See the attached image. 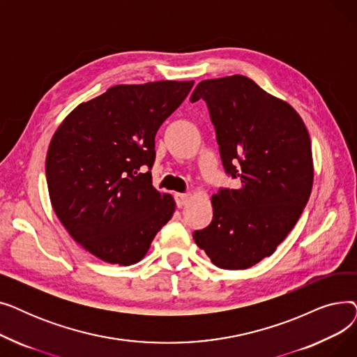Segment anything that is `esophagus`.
I'll return each instance as SVG.
<instances>
[{
	"label": "esophagus",
	"instance_id": "obj_1",
	"mask_svg": "<svg viewBox=\"0 0 357 357\" xmlns=\"http://www.w3.org/2000/svg\"><path fill=\"white\" fill-rule=\"evenodd\" d=\"M175 199H176L178 208H182L183 205H186V202H188L190 195H188V194H176V195H175Z\"/></svg>",
	"mask_w": 357,
	"mask_h": 357
}]
</instances>
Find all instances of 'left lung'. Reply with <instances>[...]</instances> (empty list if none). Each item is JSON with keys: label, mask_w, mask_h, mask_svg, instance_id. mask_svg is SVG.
I'll use <instances>...</instances> for the list:
<instances>
[{"label": "left lung", "mask_w": 357, "mask_h": 357, "mask_svg": "<svg viewBox=\"0 0 357 357\" xmlns=\"http://www.w3.org/2000/svg\"><path fill=\"white\" fill-rule=\"evenodd\" d=\"M198 100L207 102L224 171L240 188L213 195V221L194 240L215 266L248 269L276 250L308 202V130L288 102L243 75L199 82L191 102Z\"/></svg>", "instance_id": "8db88e82"}]
</instances>
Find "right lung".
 I'll use <instances>...</instances> for the list:
<instances>
[{
  "instance_id": "1",
  "label": "right lung",
  "mask_w": 357,
  "mask_h": 357,
  "mask_svg": "<svg viewBox=\"0 0 357 357\" xmlns=\"http://www.w3.org/2000/svg\"><path fill=\"white\" fill-rule=\"evenodd\" d=\"M192 86L194 81L111 86L79 104L54 131L46 156L52 207L91 255L137 264L172 218V195L152 185L155 136Z\"/></svg>"
}]
</instances>
